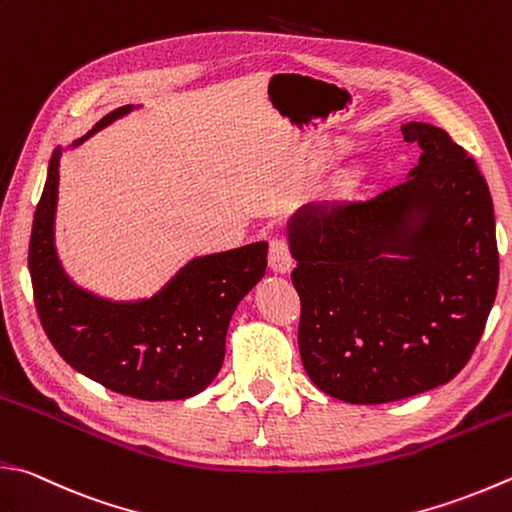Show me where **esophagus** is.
Masks as SVG:
<instances>
[{"label": "esophagus", "instance_id": "obj_1", "mask_svg": "<svg viewBox=\"0 0 512 512\" xmlns=\"http://www.w3.org/2000/svg\"><path fill=\"white\" fill-rule=\"evenodd\" d=\"M269 267L274 269V272H289V269L294 267V256H292V249H289L287 238L283 236H274L269 240Z\"/></svg>", "mask_w": 512, "mask_h": 512}]
</instances>
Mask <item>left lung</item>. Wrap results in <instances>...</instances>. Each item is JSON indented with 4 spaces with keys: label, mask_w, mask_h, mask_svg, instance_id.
<instances>
[{
    "label": "left lung",
    "mask_w": 512,
    "mask_h": 512,
    "mask_svg": "<svg viewBox=\"0 0 512 512\" xmlns=\"http://www.w3.org/2000/svg\"><path fill=\"white\" fill-rule=\"evenodd\" d=\"M401 133L423 151L406 180L305 207L289 227L305 372L330 397L365 406L455 379L499 283L495 209L477 162L432 124Z\"/></svg>",
    "instance_id": "left-lung-1"
}]
</instances>
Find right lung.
Segmentation results:
<instances>
[{
	"label": "right lung",
	"mask_w": 512,
	"mask_h": 512,
	"mask_svg": "<svg viewBox=\"0 0 512 512\" xmlns=\"http://www.w3.org/2000/svg\"><path fill=\"white\" fill-rule=\"evenodd\" d=\"M129 109L120 106L104 115L75 144ZM60 153L55 149L48 162L28 243L35 310L48 341L73 370L113 392L144 401L194 397L223 365L231 314L263 278L267 243L194 258L149 301H102L77 289L55 256Z\"/></svg>",
	"instance_id": "obj_1"
}]
</instances>
